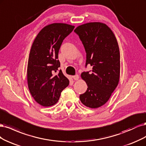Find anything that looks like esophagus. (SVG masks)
I'll return each instance as SVG.
<instances>
[{
    "label": "esophagus",
    "instance_id": "obj_1",
    "mask_svg": "<svg viewBox=\"0 0 146 146\" xmlns=\"http://www.w3.org/2000/svg\"><path fill=\"white\" fill-rule=\"evenodd\" d=\"M72 78H73V79H74V80H75V81H77V80H78V79H79V75L76 74V75H75V76H72Z\"/></svg>",
    "mask_w": 146,
    "mask_h": 146
}]
</instances>
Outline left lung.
Here are the masks:
<instances>
[{
  "mask_svg": "<svg viewBox=\"0 0 146 146\" xmlns=\"http://www.w3.org/2000/svg\"><path fill=\"white\" fill-rule=\"evenodd\" d=\"M74 32L81 40L87 53L86 66L90 64L92 72H83L81 76L88 86L80 95L82 104L96 109L109 101L119 83L120 53L113 33L106 24L89 22L76 28Z\"/></svg>",
  "mask_w": 146,
  "mask_h": 146,
  "instance_id": "left-lung-1",
  "label": "left lung"
}]
</instances>
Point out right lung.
<instances>
[{
  "mask_svg": "<svg viewBox=\"0 0 146 146\" xmlns=\"http://www.w3.org/2000/svg\"><path fill=\"white\" fill-rule=\"evenodd\" d=\"M74 26L53 23L44 27L32 44L27 66V81L34 100L42 106L50 107L59 100L60 93L69 84L62 70L58 53L63 40Z\"/></svg>",
  "mask_w": 146,
  "mask_h": 146,
  "instance_id": "add662e5",
  "label": "right lung"
}]
</instances>
